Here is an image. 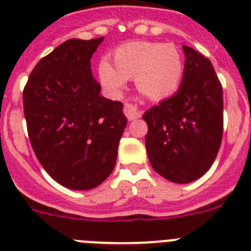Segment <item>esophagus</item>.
Here are the masks:
<instances>
[{"instance_id": "34e87169", "label": "esophagus", "mask_w": 251, "mask_h": 251, "mask_svg": "<svg viewBox=\"0 0 251 251\" xmlns=\"http://www.w3.org/2000/svg\"><path fill=\"white\" fill-rule=\"evenodd\" d=\"M123 112L124 114H126V117H127L128 121H133V119H136L139 117V109L137 104L127 103L124 105Z\"/></svg>"}]
</instances>
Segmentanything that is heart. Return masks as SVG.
Returning a JSON list of instances; mask_svg holds the SVG:
<instances>
[{"label":"heart","instance_id":"heart-1","mask_svg":"<svg viewBox=\"0 0 251 251\" xmlns=\"http://www.w3.org/2000/svg\"><path fill=\"white\" fill-rule=\"evenodd\" d=\"M99 81L112 95H118L128 79L136 80L137 89L153 100L165 99L178 89L183 76V59L171 44L133 41L113 52V65L101 61Z\"/></svg>","mask_w":251,"mask_h":251}]
</instances>
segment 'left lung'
I'll return each mask as SVG.
<instances>
[{"label": "left lung", "instance_id": "left-lung-1", "mask_svg": "<svg viewBox=\"0 0 251 251\" xmlns=\"http://www.w3.org/2000/svg\"><path fill=\"white\" fill-rule=\"evenodd\" d=\"M186 61L179 89L143 114L146 148L157 174L171 182L200 178L214 163L223 139V86L211 61L182 46Z\"/></svg>", "mask_w": 251, "mask_h": 251}]
</instances>
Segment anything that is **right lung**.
<instances>
[{
  "mask_svg": "<svg viewBox=\"0 0 251 251\" xmlns=\"http://www.w3.org/2000/svg\"><path fill=\"white\" fill-rule=\"evenodd\" d=\"M104 37L70 39L40 60L24 89L28 138L44 170L72 190H92L112 174L127 118L100 95L90 59Z\"/></svg>",
  "mask_w": 251,
  "mask_h": 251,
  "instance_id": "add662e5",
  "label": "right lung"
}]
</instances>
